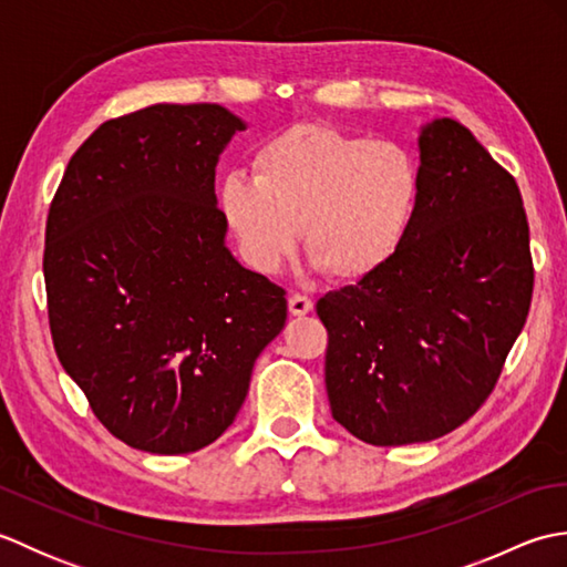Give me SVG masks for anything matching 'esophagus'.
Masks as SVG:
<instances>
[{"mask_svg": "<svg viewBox=\"0 0 567 567\" xmlns=\"http://www.w3.org/2000/svg\"><path fill=\"white\" fill-rule=\"evenodd\" d=\"M315 309V302L305 295H290V315L292 317H305L309 311Z\"/></svg>", "mask_w": 567, "mask_h": 567, "instance_id": "34e87169", "label": "esophagus"}]
</instances>
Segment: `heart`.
I'll use <instances>...</instances> for the list:
<instances>
[{
  "label": "heart",
  "mask_w": 567,
  "mask_h": 567,
  "mask_svg": "<svg viewBox=\"0 0 567 567\" xmlns=\"http://www.w3.org/2000/svg\"><path fill=\"white\" fill-rule=\"evenodd\" d=\"M421 199L414 155L394 141L295 124L252 153V175L226 173L216 204L238 256L275 275L302 238L317 268L360 282L396 258Z\"/></svg>",
  "instance_id": "heart-1"
}]
</instances>
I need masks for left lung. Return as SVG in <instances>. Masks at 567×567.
Masks as SVG:
<instances>
[{"label": "left lung", "mask_w": 567, "mask_h": 567, "mask_svg": "<svg viewBox=\"0 0 567 567\" xmlns=\"http://www.w3.org/2000/svg\"><path fill=\"white\" fill-rule=\"evenodd\" d=\"M421 199L380 272L323 295L331 414L355 439L406 445L473 416L522 333L534 292L514 177L453 118L419 131Z\"/></svg>", "instance_id": "8db88e82"}]
</instances>
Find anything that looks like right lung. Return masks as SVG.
Returning a JSON list of instances; mask_svg holds the SVG:
<instances>
[{
  "label": "right lung",
  "instance_id": "obj_1",
  "mask_svg": "<svg viewBox=\"0 0 567 567\" xmlns=\"http://www.w3.org/2000/svg\"><path fill=\"white\" fill-rule=\"evenodd\" d=\"M246 122L219 104H153L104 122L68 163L45 224L60 365L131 449L179 455L234 424L282 287L226 248L219 155Z\"/></svg>",
  "mask_w": 567,
  "mask_h": 567
}]
</instances>
